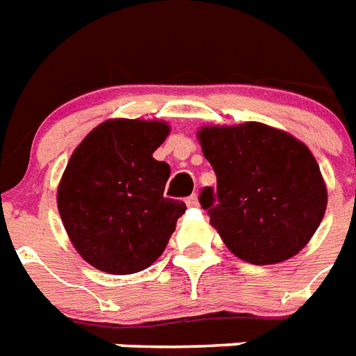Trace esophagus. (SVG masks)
Here are the masks:
<instances>
[{
    "mask_svg": "<svg viewBox=\"0 0 356 356\" xmlns=\"http://www.w3.org/2000/svg\"><path fill=\"white\" fill-rule=\"evenodd\" d=\"M186 204H187V206H189V207H196V206H198V196L191 195V196H189V198H187V200H186Z\"/></svg>",
    "mask_w": 356,
    "mask_h": 356,
    "instance_id": "obj_1",
    "label": "esophagus"
}]
</instances>
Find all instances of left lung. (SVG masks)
<instances>
[{"mask_svg": "<svg viewBox=\"0 0 356 356\" xmlns=\"http://www.w3.org/2000/svg\"><path fill=\"white\" fill-rule=\"evenodd\" d=\"M196 138L217 175V191L206 187L200 204L227 250L246 263L275 264L305 248L327 207L309 147L257 121L209 124Z\"/></svg>", "mask_w": 356, "mask_h": 356, "instance_id": "obj_1", "label": "left lung"}]
</instances>
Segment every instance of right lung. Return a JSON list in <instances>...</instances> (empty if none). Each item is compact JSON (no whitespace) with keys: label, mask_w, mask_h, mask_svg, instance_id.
<instances>
[{"label":"right lung","mask_w":356,"mask_h":356,"mask_svg":"<svg viewBox=\"0 0 356 356\" xmlns=\"http://www.w3.org/2000/svg\"><path fill=\"white\" fill-rule=\"evenodd\" d=\"M165 121L108 119L73 150L58 184L62 224L86 263L115 275L149 268L163 254L186 204L165 198L170 169L152 158Z\"/></svg>","instance_id":"obj_1"}]
</instances>
